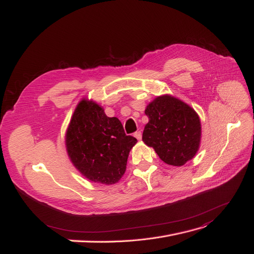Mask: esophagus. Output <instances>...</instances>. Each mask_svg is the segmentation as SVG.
Masks as SVG:
<instances>
[{
    "label": "esophagus",
    "instance_id": "1",
    "mask_svg": "<svg viewBox=\"0 0 254 254\" xmlns=\"http://www.w3.org/2000/svg\"><path fill=\"white\" fill-rule=\"evenodd\" d=\"M134 136L138 139V140H141V138H142V134H141V132L140 130H137V132H135L134 133Z\"/></svg>",
    "mask_w": 254,
    "mask_h": 254
}]
</instances>
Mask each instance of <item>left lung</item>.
Here are the masks:
<instances>
[{"label": "left lung", "instance_id": "left-lung-1", "mask_svg": "<svg viewBox=\"0 0 254 254\" xmlns=\"http://www.w3.org/2000/svg\"><path fill=\"white\" fill-rule=\"evenodd\" d=\"M149 117L142 140L152 146L167 165L181 167L192 159L199 149L200 119L191 106L177 98L163 95L149 103Z\"/></svg>", "mask_w": 254, "mask_h": 254}]
</instances>
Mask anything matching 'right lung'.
<instances>
[{
	"instance_id": "right-lung-1",
	"label": "right lung",
	"mask_w": 254,
	"mask_h": 254,
	"mask_svg": "<svg viewBox=\"0 0 254 254\" xmlns=\"http://www.w3.org/2000/svg\"><path fill=\"white\" fill-rule=\"evenodd\" d=\"M137 139L127 136L116 117H108L94 101L82 99L72 114L65 144L72 165L88 181L113 185L127 169Z\"/></svg>"
}]
</instances>
